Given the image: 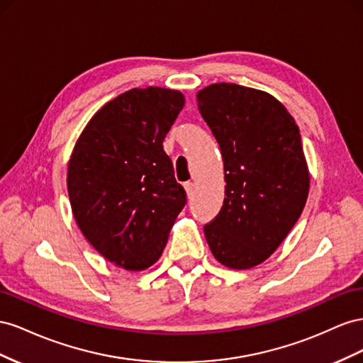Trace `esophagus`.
<instances>
[{"label": "esophagus", "instance_id": "esophagus-1", "mask_svg": "<svg viewBox=\"0 0 363 363\" xmlns=\"http://www.w3.org/2000/svg\"><path fill=\"white\" fill-rule=\"evenodd\" d=\"M184 189H185V191H187L189 199H191V198H193V193H194V185H193V182H185V184H184Z\"/></svg>", "mask_w": 363, "mask_h": 363}]
</instances>
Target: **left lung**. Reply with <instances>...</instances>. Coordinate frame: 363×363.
Masks as SVG:
<instances>
[{"mask_svg": "<svg viewBox=\"0 0 363 363\" xmlns=\"http://www.w3.org/2000/svg\"><path fill=\"white\" fill-rule=\"evenodd\" d=\"M196 97L219 143L226 182L205 239L217 262L250 269L275 252L304 210L310 174L301 135L283 103L264 91L223 82Z\"/></svg>", "mask_w": 363, "mask_h": 363, "instance_id": "obj_1", "label": "left lung"}]
</instances>
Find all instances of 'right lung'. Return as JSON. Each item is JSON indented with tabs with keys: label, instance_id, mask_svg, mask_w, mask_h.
<instances>
[{
	"label": "right lung",
	"instance_id": "right-lung-1",
	"mask_svg": "<svg viewBox=\"0 0 363 363\" xmlns=\"http://www.w3.org/2000/svg\"><path fill=\"white\" fill-rule=\"evenodd\" d=\"M184 103L167 88L123 92L94 113L71 153L67 187L77 226L126 271L158 262L187 202L162 147Z\"/></svg>",
	"mask_w": 363,
	"mask_h": 363
}]
</instances>
